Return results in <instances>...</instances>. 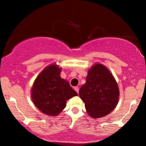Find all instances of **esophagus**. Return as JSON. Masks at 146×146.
<instances>
[{
    "label": "esophagus",
    "instance_id": "1",
    "mask_svg": "<svg viewBox=\"0 0 146 146\" xmlns=\"http://www.w3.org/2000/svg\"><path fill=\"white\" fill-rule=\"evenodd\" d=\"M74 89H75V90L77 92H78V94H79V90H80V89H79V88H78V87H75Z\"/></svg>",
    "mask_w": 146,
    "mask_h": 146
}]
</instances>
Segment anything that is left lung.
I'll return each mask as SVG.
<instances>
[{
    "label": "left lung",
    "mask_w": 146,
    "mask_h": 146,
    "mask_svg": "<svg viewBox=\"0 0 146 146\" xmlns=\"http://www.w3.org/2000/svg\"><path fill=\"white\" fill-rule=\"evenodd\" d=\"M80 96L88 115L95 118L103 117L116 107L118 86L108 68L96 64L88 71L86 82L80 89Z\"/></svg>",
    "instance_id": "8db88e82"
}]
</instances>
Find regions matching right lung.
Here are the masks:
<instances>
[{"label": "right lung", "instance_id": "1", "mask_svg": "<svg viewBox=\"0 0 146 146\" xmlns=\"http://www.w3.org/2000/svg\"><path fill=\"white\" fill-rule=\"evenodd\" d=\"M60 71L56 64L47 66L38 75L32 88L35 106L43 113L52 116L64 110L67 100L78 96L67 81L60 78Z\"/></svg>", "mask_w": 146, "mask_h": 146}]
</instances>
